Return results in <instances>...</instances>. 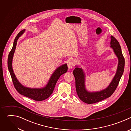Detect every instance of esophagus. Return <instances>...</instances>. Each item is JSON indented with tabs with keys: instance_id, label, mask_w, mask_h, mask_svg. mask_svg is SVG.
I'll return each instance as SVG.
<instances>
[{
	"instance_id": "1",
	"label": "esophagus",
	"mask_w": 131,
	"mask_h": 131,
	"mask_svg": "<svg viewBox=\"0 0 131 131\" xmlns=\"http://www.w3.org/2000/svg\"><path fill=\"white\" fill-rule=\"evenodd\" d=\"M73 66H74V64H73V62H69L68 63V68L70 69H71L73 67Z\"/></svg>"
}]
</instances>
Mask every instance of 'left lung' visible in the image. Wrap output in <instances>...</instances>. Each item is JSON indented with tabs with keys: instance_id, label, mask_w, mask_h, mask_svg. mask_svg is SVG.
<instances>
[{
	"instance_id": "obj_1",
	"label": "left lung",
	"mask_w": 131,
	"mask_h": 131,
	"mask_svg": "<svg viewBox=\"0 0 131 131\" xmlns=\"http://www.w3.org/2000/svg\"><path fill=\"white\" fill-rule=\"evenodd\" d=\"M110 48L113 49L118 59V64L115 75L109 85L100 91L90 92L85 88V73L82 68L76 65L73 73L76 80V88L79 99L86 104H93L100 102L110 97L116 90L122 76L125 60L123 56L121 46L117 40L113 36L110 37Z\"/></svg>"
}]
</instances>
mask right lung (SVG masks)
<instances>
[{
  "label": "right lung",
  "mask_w": 131,
  "mask_h": 131,
  "mask_svg": "<svg viewBox=\"0 0 131 131\" xmlns=\"http://www.w3.org/2000/svg\"><path fill=\"white\" fill-rule=\"evenodd\" d=\"M25 29L21 30L18 33L14 39L12 48L10 52L8 58V67L10 75L14 84V86L17 91L20 94L27 97L32 99L35 101H42L48 99L53 92L55 86L58 79L61 75L66 72L68 69L67 64H63L59 67L52 74L47 84L45 87L42 88H30L23 85L17 79L12 68V60L13 55L16 48L17 40L24 34Z\"/></svg>",
  "instance_id": "add662e5"
}]
</instances>
